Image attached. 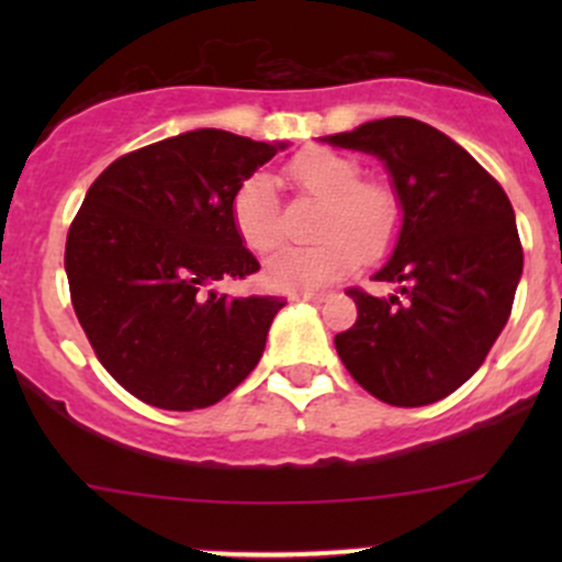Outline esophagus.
<instances>
[{"label":"esophagus","instance_id":"1","mask_svg":"<svg viewBox=\"0 0 562 562\" xmlns=\"http://www.w3.org/2000/svg\"><path fill=\"white\" fill-rule=\"evenodd\" d=\"M296 299H302V302L321 304V302H326V293H296Z\"/></svg>","mask_w":562,"mask_h":562}]
</instances>
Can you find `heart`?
<instances>
[{
    "mask_svg": "<svg viewBox=\"0 0 562 562\" xmlns=\"http://www.w3.org/2000/svg\"><path fill=\"white\" fill-rule=\"evenodd\" d=\"M288 179L323 201L315 247L282 249L266 263V280L282 291H317L389 252L400 231V201L381 181H361L359 162L328 149H307L288 162ZM231 217L241 241L266 255L282 245V214L269 176L252 173L236 187Z\"/></svg>",
    "mask_w": 562,
    "mask_h": 562,
    "instance_id": "b5f03b06",
    "label": "heart"
}]
</instances>
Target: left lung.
Segmentation results:
<instances>
[{"label":"left lung","mask_w":562,"mask_h":562,"mask_svg":"<svg viewBox=\"0 0 562 562\" xmlns=\"http://www.w3.org/2000/svg\"><path fill=\"white\" fill-rule=\"evenodd\" d=\"M323 140L375 155L402 209L394 252L372 277L396 293L348 291L359 317L334 337L339 359L381 402L432 405L484 364L512 315L522 277L512 201L457 140L418 119H375Z\"/></svg>","instance_id":"left-lung-1"}]
</instances>
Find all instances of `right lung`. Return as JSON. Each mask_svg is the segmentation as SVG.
<instances>
[{
  "label": "right lung",
  "mask_w": 562,
  "mask_h": 562,
  "mask_svg": "<svg viewBox=\"0 0 562 562\" xmlns=\"http://www.w3.org/2000/svg\"><path fill=\"white\" fill-rule=\"evenodd\" d=\"M282 149L288 140L190 130L119 157L89 187L65 247L72 310L100 364L146 405H214L263 356L285 302L234 299L214 282L260 269L231 201Z\"/></svg>",
  "instance_id": "1"
}]
</instances>
